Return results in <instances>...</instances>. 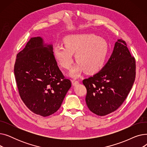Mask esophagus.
Returning a JSON list of instances; mask_svg holds the SVG:
<instances>
[{
    "label": "esophagus",
    "instance_id": "esophagus-1",
    "mask_svg": "<svg viewBox=\"0 0 147 147\" xmlns=\"http://www.w3.org/2000/svg\"><path fill=\"white\" fill-rule=\"evenodd\" d=\"M71 82H72V84H73V86H76V85H77V84H78L79 83V82L78 80H75V79L72 80Z\"/></svg>",
    "mask_w": 147,
    "mask_h": 147
}]
</instances>
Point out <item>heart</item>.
Segmentation results:
<instances>
[{"label":"heart","instance_id":"b5f03b06","mask_svg":"<svg viewBox=\"0 0 147 147\" xmlns=\"http://www.w3.org/2000/svg\"><path fill=\"white\" fill-rule=\"evenodd\" d=\"M65 46L57 45L53 49V57L57 64L68 69L73 63V54L78 64L69 71L72 78H78L84 71L95 74L104 68L108 54V45L102 38L93 34H71L64 38Z\"/></svg>","mask_w":147,"mask_h":147}]
</instances>
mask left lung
<instances>
[{
    "mask_svg": "<svg viewBox=\"0 0 147 147\" xmlns=\"http://www.w3.org/2000/svg\"><path fill=\"white\" fill-rule=\"evenodd\" d=\"M135 76V58L126 42L119 39L102 70L83 80L87 90L85 101L88 109L100 116L116 110L132 89Z\"/></svg>",
    "mask_w": 147,
    "mask_h": 147,
    "instance_id": "obj_1",
    "label": "left lung"
}]
</instances>
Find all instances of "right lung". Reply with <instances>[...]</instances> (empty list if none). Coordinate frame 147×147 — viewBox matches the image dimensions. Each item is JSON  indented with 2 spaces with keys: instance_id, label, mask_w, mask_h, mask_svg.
<instances>
[{
  "instance_id": "add662e5",
  "label": "right lung",
  "mask_w": 147,
  "mask_h": 147,
  "mask_svg": "<svg viewBox=\"0 0 147 147\" xmlns=\"http://www.w3.org/2000/svg\"><path fill=\"white\" fill-rule=\"evenodd\" d=\"M14 74L20 97L28 109L43 117L55 113L71 86L54 59L52 45L32 37L17 55Z\"/></svg>"
}]
</instances>
